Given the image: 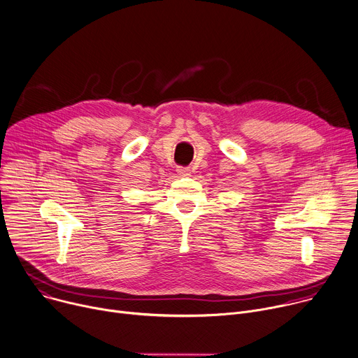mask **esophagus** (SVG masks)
Here are the masks:
<instances>
[{"mask_svg": "<svg viewBox=\"0 0 358 358\" xmlns=\"http://www.w3.org/2000/svg\"><path fill=\"white\" fill-rule=\"evenodd\" d=\"M177 173H178L180 177H189V176H191L189 167H178V169H177Z\"/></svg>", "mask_w": 358, "mask_h": 358, "instance_id": "1", "label": "esophagus"}]
</instances>
